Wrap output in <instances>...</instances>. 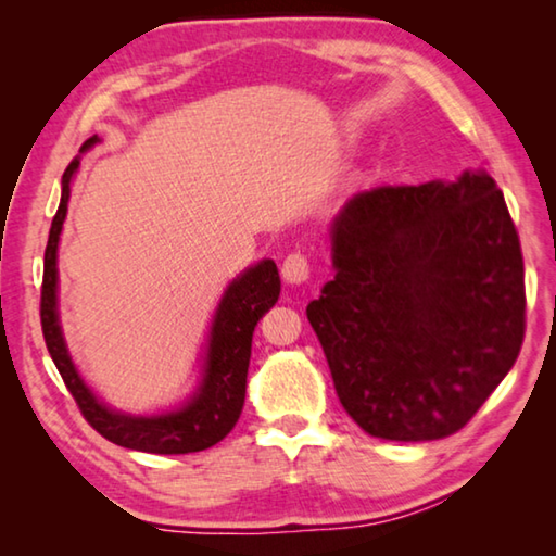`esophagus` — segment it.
Returning <instances> with one entry per match:
<instances>
[{
    "mask_svg": "<svg viewBox=\"0 0 556 556\" xmlns=\"http://www.w3.org/2000/svg\"><path fill=\"white\" fill-rule=\"evenodd\" d=\"M281 277H285L289 285H301V281L312 277V262H308L306 255H301V252H291V255H287V260L281 262Z\"/></svg>",
    "mask_w": 556,
    "mask_h": 556,
    "instance_id": "1",
    "label": "esophagus"
}]
</instances>
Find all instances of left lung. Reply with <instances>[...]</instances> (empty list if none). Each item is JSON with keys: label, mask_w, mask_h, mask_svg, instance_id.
Here are the masks:
<instances>
[{"label": "left lung", "mask_w": 556, "mask_h": 556, "mask_svg": "<svg viewBox=\"0 0 556 556\" xmlns=\"http://www.w3.org/2000/svg\"><path fill=\"white\" fill-rule=\"evenodd\" d=\"M333 267L306 316L355 425L390 441L464 429L525 338L520 238L493 178L353 195Z\"/></svg>", "instance_id": "left-lung-1"}]
</instances>
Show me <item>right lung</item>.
<instances>
[{"label":"right lung","mask_w":556,"mask_h":556,"mask_svg":"<svg viewBox=\"0 0 556 556\" xmlns=\"http://www.w3.org/2000/svg\"><path fill=\"white\" fill-rule=\"evenodd\" d=\"M98 142L90 137L83 149ZM78 159H73L63 174L61 205L53 215L49 244L43 252V285H41V331L49 353L59 368L65 388L73 394L75 404L88 425L100 437L125 448L144 451V454H193V451L211 448L220 439L230 434L235 421L240 419L244 404V384H248V368L252 353V333L262 316H265L279 299V271L271 260H262L250 267L225 291V296L215 314L208 341V361L201 390L193 400L172 414L162 417H127L112 412L96 400L75 372L71 355L65 351L59 314H55V250L59 235L68 211V195L73 174L78 172Z\"/></svg>","instance_id":"1"}]
</instances>
